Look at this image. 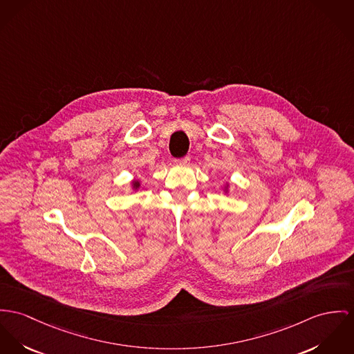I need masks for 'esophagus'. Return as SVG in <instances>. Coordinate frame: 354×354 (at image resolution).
Returning a JSON list of instances; mask_svg holds the SVG:
<instances>
[{
    "label": "esophagus",
    "instance_id": "esophagus-1",
    "mask_svg": "<svg viewBox=\"0 0 354 354\" xmlns=\"http://www.w3.org/2000/svg\"><path fill=\"white\" fill-rule=\"evenodd\" d=\"M175 163L189 164L190 163V158H189V156H185V158H182V159H176V160H175Z\"/></svg>",
    "mask_w": 354,
    "mask_h": 354
}]
</instances>
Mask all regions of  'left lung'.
<instances>
[{
	"instance_id": "obj_1",
	"label": "left lung",
	"mask_w": 354,
	"mask_h": 354,
	"mask_svg": "<svg viewBox=\"0 0 354 354\" xmlns=\"http://www.w3.org/2000/svg\"><path fill=\"white\" fill-rule=\"evenodd\" d=\"M229 187H230V183L226 182V185H225V187H223V192H225V194H229Z\"/></svg>"
}]
</instances>
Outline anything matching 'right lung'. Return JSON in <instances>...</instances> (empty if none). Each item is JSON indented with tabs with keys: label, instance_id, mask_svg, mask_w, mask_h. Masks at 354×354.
Returning <instances> with one entry per match:
<instances>
[{
	"label": "right lung",
	"instance_id": "add662e5",
	"mask_svg": "<svg viewBox=\"0 0 354 354\" xmlns=\"http://www.w3.org/2000/svg\"><path fill=\"white\" fill-rule=\"evenodd\" d=\"M140 186H141V180H140V179H133V180L131 182V190L132 191L138 190Z\"/></svg>",
	"mask_w": 354,
	"mask_h": 354
}]
</instances>
